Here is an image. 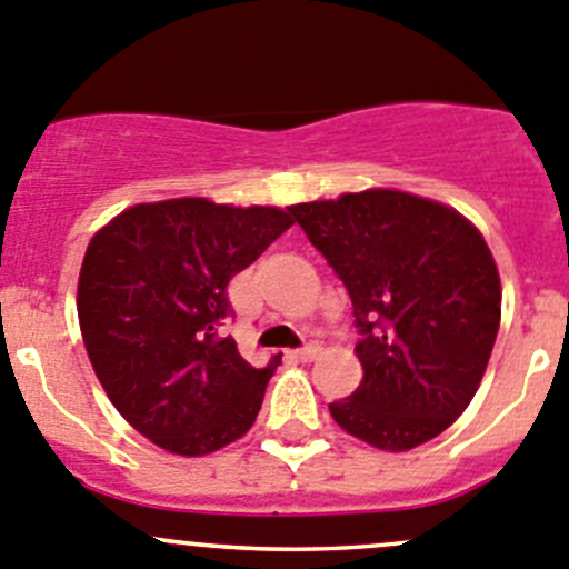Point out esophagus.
Wrapping results in <instances>:
<instances>
[{"mask_svg":"<svg viewBox=\"0 0 569 569\" xmlns=\"http://www.w3.org/2000/svg\"><path fill=\"white\" fill-rule=\"evenodd\" d=\"M319 352H321V347H319V343H306V347H300V349H297V352H295V358H297V360H302V363H308V360H313V358H317Z\"/></svg>","mask_w":569,"mask_h":569,"instance_id":"obj_1","label":"esophagus"}]
</instances>
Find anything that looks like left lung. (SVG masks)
Masks as SVG:
<instances>
[{
  "label": "left lung",
  "mask_w": 569,
  "mask_h": 569,
  "mask_svg": "<svg viewBox=\"0 0 569 569\" xmlns=\"http://www.w3.org/2000/svg\"><path fill=\"white\" fill-rule=\"evenodd\" d=\"M289 214L347 286L360 332L363 380L330 416L382 451L438 438L473 399L501 325V280L481 233L460 211L396 189Z\"/></svg>",
  "instance_id": "1"
}]
</instances>
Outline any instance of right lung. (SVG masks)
Masks as SVG:
<instances>
[{
    "label": "right lung",
    "instance_id": "right-lung-1",
    "mask_svg": "<svg viewBox=\"0 0 569 569\" xmlns=\"http://www.w3.org/2000/svg\"><path fill=\"white\" fill-rule=\"evenodd\" d=\"M274 206L140 203L90 239L77 311L96 377L140 435L181 457L242 438L280 355L256 369L220 327L228 283L291 228Z\"/></svg>",
    "mask_w": 569,
    "mask_h": 569
}]
</instances>
